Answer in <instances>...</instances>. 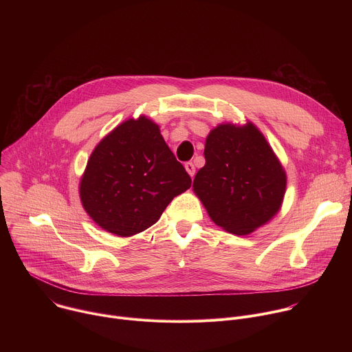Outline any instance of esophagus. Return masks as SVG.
<instances>
[{"mask_svg": "<svg viewBox=\"0 0 352 352\" xmlns=\"http://www.w3.org/2000/svg\"><path fill=\"white\" fill-rule=\"evenodd\" d=\"M185 170L193 178V175H195V166H193V163H185Z\"/></svg>", "mask_w": 352, "mask_h": 352, "instance_id": "34e87169", "label": "esophagus"}]
</instances>
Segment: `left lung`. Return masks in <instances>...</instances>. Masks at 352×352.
<instances>
[{
  "mask_svg": "<svg viewBox=\"0 0 352 352\" xmlns=\"http://www.w3.org/2000/svg\"><path fill=\"white\" fill-rule=\"evenodd\" d=\"M206 164L193 179V192L214 224L248 235L281 209L287 174L259 128L223 122L205 143Z\"/></svg>",
  "mask_w": 352,
  "mask_h": 352,
  "instance_id": "obj_1",
  "label": "left lung"
}]
</instances>
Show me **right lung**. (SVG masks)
Instances as JSON below:
<instances>
[{"mask_svg": "<svg viewBox=\"0 0 352 352\" xmlns=\"http://www.w3.org/2000/svg\"><path fill=\"white\" fill-rule=\"evenodd\" d=\"M190 182L160 126L139 116L121 122L97 143L82 174L79 196L100 228L132 236L153 226Z\"/></svg>", "mask_w": 352, "mask_h": 352, "instance_id": "obj_1", "label": "right lung"}]
</instances>
